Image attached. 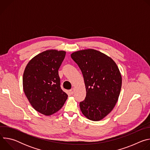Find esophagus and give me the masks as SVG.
<instances>
[{
    "label": "esophagus",
    "mask_w": 150,
    "mask_h": 150,
    "mask_svg": "<svg viewBox=\"0 0 150 150\" xmlns=\"http://www.w3.org/2000/svg\"><path fill=\"white\" fill-rule=\"evenodd\" d=\"M74 91H75V89L73 88H72L71 90H70V91H69V92H70V93H71V94H74Z\"/></svg>",
    "instance_id": "obj_1"
}]
</instances>
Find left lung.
<instances>
[{"mask_svg": "<svg viewBox=\"0 0 150 150\" xmlns=\"http://www.w3.org/2000/svg\"><path fill=\"white\" fill-rule=\"evenodd\" d=\"M84 79L86 97L80 102L81 112L87 119L99 121L108 116L118 100L122 76L115 62L94 49L78 50L71 54Z\"/></svg>", "mask_w": 150, "mask_h": 150, "instance_id": "1", "label": "left lung"}]
</instances>
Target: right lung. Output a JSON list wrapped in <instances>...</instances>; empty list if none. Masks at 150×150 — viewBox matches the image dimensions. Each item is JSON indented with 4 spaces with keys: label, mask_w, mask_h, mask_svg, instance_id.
<instances>
[{
    "label": "right lung",
    "mask_w": 150,
    "mask_h": 150,
    "mask_svg": "<svg viewBox=\"0 0 150 150\" xmlns=\"http://www.w3.org/2000/svg\"><path fill=\"white\" fill-rule=\"evenodd\" d=\"M65 54L63 50H47L32 58L25 68L24 93L33 108L44 115L58 112L68 98L60 88L58 74Z\"/></svg>",
    "instance_id": "right-lung-1"
}]
</instances>
